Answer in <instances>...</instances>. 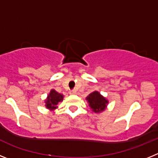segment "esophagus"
Wrapping results in <instances>:
<instances>
[{"label": "esophagus", "instance_id": "1", "mask_svg": "<svg viewBox=\"0 0 158 158\" xmlns=\"http://www.w3.org/2000/svg\"><path fill=\"white\" fill-rule=\"evenodd\" d=\"M69 94H72V95H74V94H77V90H71V91H69Z\"/></svg>", "mask_w": 158, "mask_h": 158}]
</instances>
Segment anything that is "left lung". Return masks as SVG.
Masks as SVG:
<instances>
[{"mask_svg":"<svg viewBox=\"0 0 158 158\" xmlns=\"http://www.w3.org/2000/svg\"><path fill=\"white\" fill-rule=\"evenodd\" d=\"M89 107L95 113H101L106 110L108 104V100L102 96L98 91L91 93L85 98Z\"/></svg>","mask_w":158,"mask_h":158,"instance_id":"1","label":"left lung"}]
</instances>
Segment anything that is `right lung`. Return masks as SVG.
I'll return each mask as SVG.
<instances>
[{
  "label": "right lung",
  "mask_w": 158,
  "mask_h": 158,
  "mask_svg": "<svg viewBox=\"0 0 158 158\" xmlns=\"http://www.w3.org/2000/svg\"><path fill=\"white\" fill-rule=\"evenodd\" d=\"M64 96L61 93H58L56 90L51 89L50 93L47 95V99L45 100V107L50 111H54L58 108V104L59 102L63 100Z\"/></svg>",
  "instance_id": "obj_1"
}]
</instances>
